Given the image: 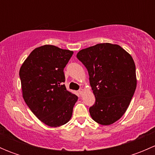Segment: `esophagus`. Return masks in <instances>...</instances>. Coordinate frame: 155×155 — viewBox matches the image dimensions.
<instances>
[{
	"label": "esophagus",
	"instance_id": "esophagus-1",
	"mask_svg": "<svg viewBox=\"0 0 155 155\" xmlns=\"http://www.w3.org/2000/svg\"><path fill=\"white\" fill-rule=\"evenodd\" d=\"M79 94H80V95L83 94V93H84V90H83V89H82V88L79 89Z\"/></svg>",
	"mask_w": 155,
	"mask_h": 155
}]
</instances>
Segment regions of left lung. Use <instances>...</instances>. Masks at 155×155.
Instances as JSON below:
<instances>
[{
  "instance_id": "8db88e82",
  "label": "left lung",
  "mask_w": 155,
  "mask_h": 155,
  "mask_svg": "<svg viewBox=\"0 0 155 155\" xmlns=\"http://www.w3.org/2000/svg\"><path fill=\"white\" fill-rule=\"evenodd\" d=\"M77 58L87 68L95 104L89 109L92 119L110 125L125 113L137 87L132 56L117 44L105 43L80 50Z\"/></svg>"
}]
</instances>
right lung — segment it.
Listing matches in <instances>:
<instances>
[{"mask_svg":"<svg viewBox=\"0 0 155 155\" xmlns=\"http://www.w3.org/2000/svg\"><path fill=\"white\" fill-rule=\"evenodd\" d=\"M73 54L52 45L34 48L19 70L22 97L31 112L46 125L68 123L78 97L67 90L64 68Z\"/></svg>","mask_w":155,"mask_h":155,"instance_id":"add662e5","label":"right lung"}]
</instances>
